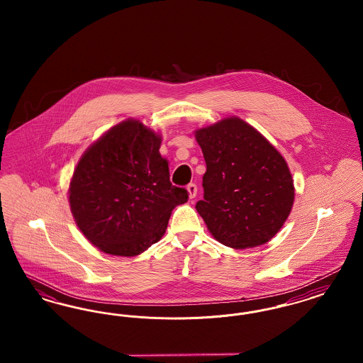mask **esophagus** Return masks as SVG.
Instances as JSON below:
<instances>
[{"label": "esophagus", "instance_id": "obj_1", "mask_svg": "<svg viewBox=\"0 0 363 363\" xmlns=\"http://www.w3.org/2000/svg\"><path fill=\"white\" fill-rule=\"evenodd\" d=\"M186 190H188V193H189L190 199H194L196 194H197V185H196V184H189V185L186 186Z\"/></svg>", "mask_w": 363, "mask_h": 363}]
</instances>
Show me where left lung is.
Returning a JSON list of instances; mask_svg holds the SVG:
<instances>
[{"label": "left lung", "mask_w": 363, "mask_h": 363, "mask_svg": "<svg viewBox=\"0 0 363 363\" xmlns=\"http://www.w3.org/2000/svg\"><path fill=\"white\" fill-rule=\"evenodd\" d=\"M206 159L196 209L216 241L247 249L272 240L294 204L284 157L253 126L230 117L194 132Z\"/></svg>", "instance_id": "obj_1"}]
</instances>
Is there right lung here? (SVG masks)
I'll list each match as a JSON object with an SVG mask.
<instances>
[{
	"instance_id": "right-lung-1",
	"label": "right lung",
	"mask_w": 363,
	"mask_h": 363,
	"mask_svg": "<svg viewBox=\"0 0 363 363\" xmlns=\"http://www.w3.org/2000/svg\"><path fill=\"white\" fill-rule=\"evenodd\" d=\"M162 138L138 120L113 126L79 160L69 185L74 222L104 253L133 257L159 241L172 211L188 201L173 186Z\"/></svg>"
}]
</instances>
